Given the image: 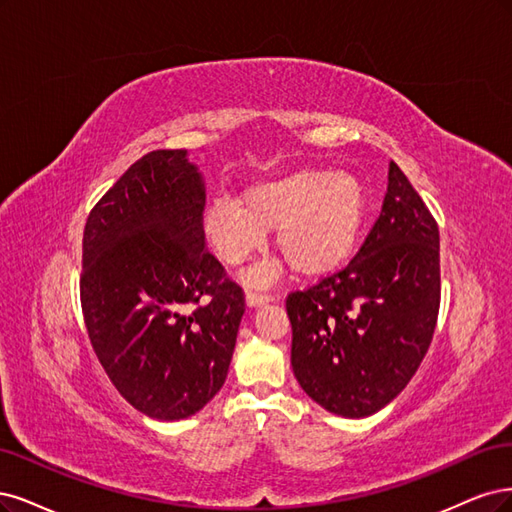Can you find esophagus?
<instances>
[{
    "label": "esophagus",
    "mask_w": 512,
    "mask_h": 512,
    "mask_svg": "<svg viewBox=\"0 0 512 512\" xmlns=\"http://www.w3.org/2000/svg\"><path fill=\"white\" fill-rule=\"evenodd\" d=\"M246 304L249 306H261V304H268L272 300L270 293H257V291H246Z\"/></svg>",
    "instance_id": "obj_1"
}]
</instances>
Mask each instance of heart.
Masks as SVG:
<instances>
[{
    "label": "heart",
    "mask_w": 512,
    "mask_h": 512,
    "mask_svg": "<svg viewBox=\"0 0 512 512\" xmlns=\"http://www.w3.org/2000/svg\"><path fill=\"white\" fill-rule=\"evenodd\" d=\"M366 219V191L344 170H302L246 187L240 200L219 195L204 212V238L225 266H240L276 229V251L302 276L334 272L351 255ZM272 266L251 274L268 283Z\"/></svg>",
    "instance_id": "b5f03b06"
}]
</instances>
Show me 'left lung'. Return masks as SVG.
<instances>
[{"instance_id":"left-lung-1","label":"left lung","mask_w":512,"mask_h":512,"mask_svg":"<svg viewBox=\"0 0 512 512\" xmlns=\"http://www.w3.org/2000/svg\"><path fill=\"white\" fill-rule=\"evenodd\" d=\"M440 308L438 223L398 163L349 266L287 295L302 389L349 419L387 406L430 349Z\"/></svg>"}]
</instances>
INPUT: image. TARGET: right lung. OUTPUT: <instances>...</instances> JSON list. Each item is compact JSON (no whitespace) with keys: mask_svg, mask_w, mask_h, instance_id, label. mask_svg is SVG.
Returning a JSON list of instances; mask_svg holds the SVG:
<instances>
[{"mask_svg":"<svg viewBox=\"0 0 512 512\" xmlns=\"http://www.w3.org/2000/svg\"><path fill=\"white\" fill-rule=\"evenodd\" d=\"M206 191L185 148L151 151L93 206L80 304L110 383L144 415L178 421L223 387L244 291L206 251Z\"/></svg>","mask_w":512,"mask_h":512,"instance_id":"right-lung-1","label":"right lung"}]
</instances>
